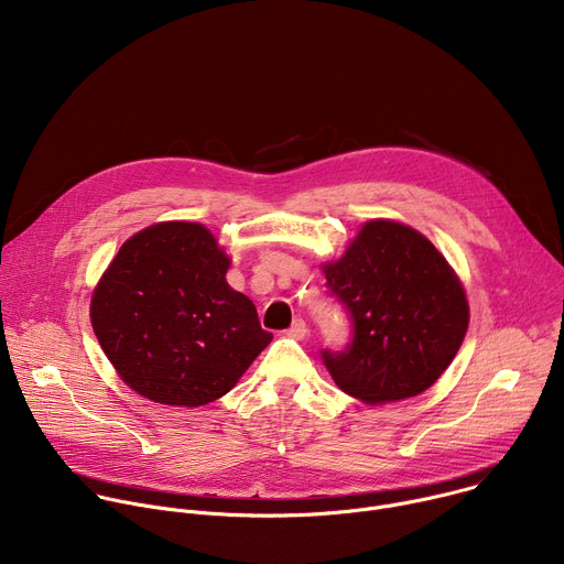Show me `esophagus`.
Returning <instances> with one entry per match:
<instances>
[{"instance_id":"1","label":"esophagus","mask_w":564,"mask_h":564,"mask_svg":"<svg viewBox=\"0 0 564 564\" xmlns=\"http://www.w3.org/2000/svg\"><path fill=\"white\" fill-rule=\"evenodd\" d=\"M285 335L290 337V339H303L305 335H307V326H305V321L303 318H296L294 324L285 330Z\"/></svg>"}]
</instances>
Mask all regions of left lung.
<instances>
[{
    "instance_id": "left-lung-1",
    "label": "left lung",
    "mask_w": 564,
    "mask_h": 564,
    "mask_svg": "<svg viewBox=\"0 0 564 564\" xmlns=\"http://www.w3.org/2000/svg\"><path fill=\"white\" fill-rule=\"evenodd\" d=\"M324 272L352 321L344 350H321L335 383L370 406L431 388L468 328L464 288L431 240L409 225L368 220Z\"/></svg>"
}]
</instances>
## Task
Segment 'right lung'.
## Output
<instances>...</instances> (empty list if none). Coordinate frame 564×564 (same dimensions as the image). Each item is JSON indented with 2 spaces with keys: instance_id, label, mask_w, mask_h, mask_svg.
Wrapping results in <instances>:
<instances>
[{
  "instance_id": "obj_1",
  "label": "right lung",
  "mask_w": 564,
  "mask_h": 564,
  "mask_svg": "<svg viewBox=\"0 0 564 564\" xmlns=\"http://www.w3.org/2000/svg\"><path fill=\"white\" fill-rule=\"evenodd\" d=\"M227 270L200 223H155L120 248L91 296V324L131 390L155 404L205 406L272 341Z\"/></svg>"
}]
</instances>
